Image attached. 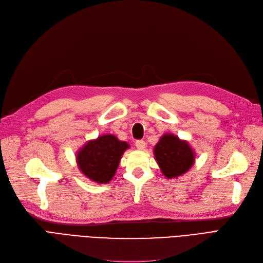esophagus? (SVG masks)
<instances>
[{"label": "esophagus", "mask_w": 263, "mask_h": 263, "mask_svg": "<svg viewBox=\"0 0 263 263\" xmlns=\"http://www.w3.org/2000/svg\"><path fill=\"white\" fill-rule=\"evenodd\" d=\"M135 146H137L139 151H144L145 147H146V143H145L143 140H139L135 142Z\"/></svg>", "instance_id": "obj_1"}]
</instances>
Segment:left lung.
Segmentation results:
<instances>
[{
	"mask_svg": "<svg viewBox=\"0 0 263 263\" xmlns=\"http://www.w3.org/2000/svg\"><path fill=\"white\" fill-rule=\"evenodd\" d=\"M155 159L168 179L178 178L187 172L195 161V153L186 141L174 134H163L154 148Z\"/></svg>",
	"mask_w": 263,
	"mask_h": 263,
	"instance_id": "obj_1",
	"label": "left lung"
}]
</instances>
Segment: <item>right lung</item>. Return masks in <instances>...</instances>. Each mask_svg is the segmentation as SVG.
I'll use <instances>...</instances> for the list:
<instances>
[{"instance_id":"1","label":"right lung","mask_w":263,"mask_h":263,"mask_svg":"<svg viewBox=\"0 0 263 263\" xmlns=\"http://www.w3.org/2000/svg\"><path fill=\"white\" fill-rule=\"evenodd\" d=\"M130 145L112 134L101 135L86 142L77 153V163L84 176L93 182L108 183L119 166L122 154Z\"/></svg>"}]
</instances>
